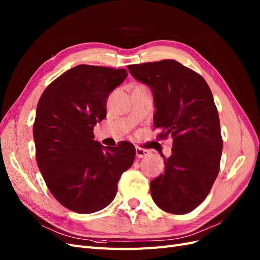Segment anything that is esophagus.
Wrapping results in <instances>:
<instances>
[{"label": "esophagus", "mask_w": 260, "mask_h": 260, "mask_svg": "<svg viewBox=\"0 0 260 260\" xmlns=\"http://www.w3.org/2000/svg\"><path fill=\"white\" fill-rule=\"evenodd\" d=\"M136 154H137L138 158H143V157L149 155V152L147 151V149L141 148V147H136Z\"/></svg>", "instance_id": "34e87169"}]
</instances>
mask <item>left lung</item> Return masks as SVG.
<instances>
[{"instance_id":"obj_1","label":"left lung","mask_w":260,"mask_h":260,"mask_svg":"<svg viewBox=\"0 0 260 260\" xmlns=\"http://www.w3.org/2000/svg\"><path fill=\"white\" fill-rule=\"evenodd\" d=\"M128 69L153 93L158 138L174 140L168 158L160 154L165 171L151 181L152 199L164 211L187 214L206 199L219 172L223 143L212 93L201 75L174 59Z\"/></svg>"}]
</instances>
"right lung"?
I'll list each match as a JSON object with an SVG mask.
<instances>
[{
  "instance_id": "right-lung-1",
  "label": "right lung",
  "mask_w": 260,
  "mask_h": 260,
  "mask_svg": "<svg viewBox=\"0 0 260 260\" xmlns=\"http://www.w3.org/2000/svg\"><path fill=\"white\" fill-rule=\"evenodd\" d=\"M127 70L79 65L55 79L39 100L34 124L38 167L50 192L78 214L105 208L136 157L133 144L94 141V125L106 117L109 94Z\"/></svg>"
}]
</instances>
